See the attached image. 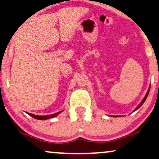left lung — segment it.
I'll return each mask as SVG.
<instances>
[{
	"mask_svg": "<svg viewBox=\"0 0 159 159\" xmlns=\"http://www.w3.org/2000/svg\"><path fill=\"white\" fill-rule=\"evenodd\" d=\"M149 92H150V89H148V92H147V94H146L145 97H144V99H143V100H142V101L141 102V103H140V104H139V106H137V107H136V109H135V110H134V111H136V110H137L139 108V107H141V106L142 105V104H143V103H144V101H145V100L147 99V98H148V94H149Z\"/></svg>",
	"mask_w": 159,
	"mask_h": 159,
	"instance_id": "1",
	"label": "left lung"
}]
</instances>
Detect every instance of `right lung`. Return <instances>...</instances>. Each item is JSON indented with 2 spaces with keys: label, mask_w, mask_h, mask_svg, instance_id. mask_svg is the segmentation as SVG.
I'll list each match as a JSON object with an SVG mask.
<instances>
[{
  "label": "right lung",
  "mask_w": 159,
  "mask_h": 159,
  "mask_svg": "<svg viewBox=\"0 0 159 159\" xmlns=\"http://www.w3.org/2000/svg\"><path fill=\"white\" fill-rule=\"evenodd\" d=\"M61 111H59L57 112V113H55V114H49V115H45V116H38V115H34V114H30V113H28L29 115H30L32 117L35 118V119L37 120H47V119H49V118H51V117H53V116H56V115H58V114L61 113Z\"/></svg>",
  "instance_id": "add662e5"
}]
</instances>
